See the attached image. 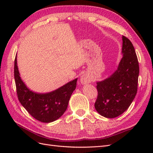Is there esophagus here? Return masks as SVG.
Masks as SVG:
<instances>
[{
  "label": "esophagus",
  "instance_id": "1",
  "mask_svg": "<svg viewBox=\"0 0 153 153\" xmlns=\"http://www.w3.org/2000/svg\"><path fill=\"white\" fill-rule=\"evenodd\" d=\"M80 82L83 84H89V83L91 82V79L87 75L84 74V75H83L81 76Z\"/></svg>",
  "mask_w": 153,
  "mask_h": 153
}]
</instances>
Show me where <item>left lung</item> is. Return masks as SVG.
Returning <instances> with one entry per match:
<instances>
[{
    "label": "left lung",
    "instance_id": "obj_1",
    "mask_svg": "<svg viewBox=\"0 0 153 153\" xmlns=\"http://www.w3.org/2000/svg\"><path fill=\"white\" fill-rule=\"evenodd\" d=\"M122 53L117 69L109 78L97 82L95 108L100 115L114 118L126 111L137 94L139 64L132 43L123 36Z\"/></svg>",
    "mask_w": 153,
    "mask_h": 153
}]
</instances>
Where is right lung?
I'll use <instances>...</instances> for the list:
<instances>
[{
	"mask_svg": "<svg viewBox=\"0 0 153 153\" xmlns=\"http://www.w3.org/2000/svg\"><path fill=\"white\" fill-rule=\"evenodd\" d=\"M16 93L20 103L32 117L43 123H51L62 116L66 110L69 100L76 86L77 78L59 89L47 94L30 91L21 80L16 56L14 66Z\"/></svg>",
	"mask_w": 153,
	"mask_h": 153,
	"instance_id": "right-lung-1",
	"label": "right lung"
}]
</instances>
